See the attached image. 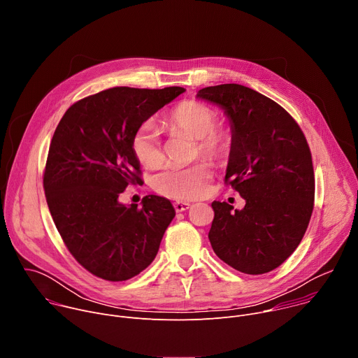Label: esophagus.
Wrapping results in <instances>:
<instances>
[{"instance_id": "obj_1", "label": "esophagus", "mask_w": 358, "mask_h": 358, "mask_svg": "<svg viewBox=\"0 0 358 358\" xmlns=\"http://www.w3.org/2000/svg\"><path fill=\"white\" fill-rule=\"evenodd\" d=\"M189 207H191V203H189V202H182V201H177V202H174V210H176L177 213H182V211L188 210Z\"/></svg>"}]
</instances>
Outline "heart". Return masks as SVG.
<instances>
[{
	"mask_svg": "<svg viewBox=\"0 0 358 358\" xmlns=\"http://www.w3.org/2000/svg\"><path fill=\"white\" fill-rule=\"evenodd\" d=\"M218 115L199 101H182L169 116L167 126L171 131H184L196 138L195 155H202L213 162L227 159L234 148V133L229 127L218 126ZM131 151L137 162L152 169L164 160V151L156 124L147 120L141 123L131 137ZM213 178L211 166L196 162L191 166H167L152 177L151 185L159 194L187 201L208 191Z\"/></svg>",
	"mask_w": 358,
	"mask_h": 358,
	"instance_id": "heart-1",
	"label": "heart"
}]
</instances>
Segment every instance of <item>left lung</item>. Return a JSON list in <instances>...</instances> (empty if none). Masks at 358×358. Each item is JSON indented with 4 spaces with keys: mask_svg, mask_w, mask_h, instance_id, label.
I'll return each mask as SVG.
<instances>
[{
    "mask_svg": "<svg viewBox=\"0 0 358 358\" xmlns=\"http://www.w3.org/2000/svg\"><path fill=\"white\" fill-rule=\"evenodd\" d=\"M198 96L222 106L231 119L234 148L224 181L246 201L241 211L228 202L211 203V246L242 273H268L290 257L308 229L315 206L310 147L296 120L257 90L224 83Z\"/></svg>",
    "mask_w": 358,
    "mask_h": 358,
    "instance_id": "1",
    "label": "left lung"
}]
</instances>
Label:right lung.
I'll return each instance as SVG.
<instances>
[{"instance_id":"add662e5","label":"right lung","mask_w":358,"mask_h":358,"mask_svg":"<svg viewBox=\"0 0 358 358\" xmlns=\"http://www.w3.org/2000/svg\"><path fill=\"white\" fill-rule=\"evenodd\" d=\"M182 92L101 90L73 103L50 140L43 170L50 215L76 262L100 279L122 282L144 271L176 215L167 198L145 195L138 208L123 206L119 195L143 181L134 131Z\"/></svg>"}]
</instances>
